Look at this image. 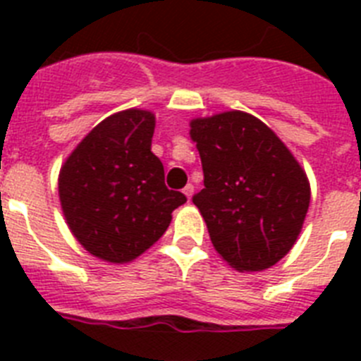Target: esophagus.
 Wrapping results in <instances>:
<instances>
[{"label": "esophagus", "instance_id": "34e87169", "mask_svg": "<svg viewBox=\"0 0 361 361\" xmlns=\"http://www.w3.org/2000/svg\"><path fill=\"white\" fill-rule=\"evenodd\" d=\"M183 193H184V195H186L188 202H190V200H191V195H193V184H188V186L184 188V190H183Z\"/></svg>", "mask_w": 361, "mask_h": 361}]
</instances>
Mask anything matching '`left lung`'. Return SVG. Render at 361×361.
<instances>
[{
  "mask_svg": "<svg viewBox=\"0 0 361 361\" xmlns=\"http://www.w3.org/2000/svg\"><path fill=\"white\" fill-rule=\"evenodd\" d=\"M204 171L193 197L216 253L240 273L264 271L291 251L311 186L273 130L251 114L222 111L190 123Z\"/></svg>",
  "mask_w": 361,
  "mask_h": 361,
  "instance_id": "obj_1",
  "label": "left lung"
}]
</instances>
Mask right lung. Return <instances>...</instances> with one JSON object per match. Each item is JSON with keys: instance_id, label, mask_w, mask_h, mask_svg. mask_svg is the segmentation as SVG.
<instances>
[{"instance_id": "1", "label": "right lung", "mask_w": 361, "mask_h": 361, "mask_svg": "<svg viewBox=\"0 0 361 361\" xmlns=\"http://www.w3.org/2000/svg\"><path fill=\"white\" fill-rule=\"evenodd\" d=\"M155 116L117 111L95 126L63 162L57 178L66 224L79 244L110 264H128L164 235L186 197L168 190L152 152Z\"/></svg>"}]
</instances>
